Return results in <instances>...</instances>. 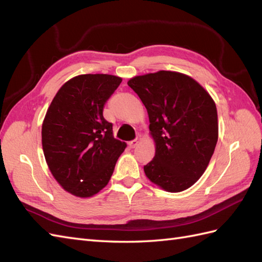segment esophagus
<instances>
[{"label": "esophagus", "instance_id": "34e87169", "mask_svg": "<svg viewBox=\"0 0 262 262\" xmlns=\"http://www.w3.org/2000/svg\"><path fill=\"white\" fill-rule=\"evenodd\" d=\"M141 140H142V139H141V136H138V137H137V139H136V140H133V141H131L129 144H130V146H131V147H136V146L140 143Z\"/></svg>", "mask_w": 262, "mask_h": 262}]
</instances>
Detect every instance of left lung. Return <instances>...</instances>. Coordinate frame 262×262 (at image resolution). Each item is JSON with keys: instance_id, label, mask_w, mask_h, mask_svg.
<instances>
[{"instance_id": "1", "label": "left lung", "mask_w": 262, "mask_h": 262, "mask_svg": "<svg viewBox=\"0 0 262 262\" xmlns=\"http://www.w3.org/2000/svg\"><path fill=\"white\" fill-rule=\"evenodd\" d=\"M128 85L147 110L155 142L146 177L168 192L184 191L203 175L215 149V102L192 77L171 71L136 76Z\"/></svg>"}]
</instances>
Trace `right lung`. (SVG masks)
I'll list each match as a JSON object with an SVG mask.
<instances>
[{
  "label": "right lung",
  "mask_w": 262,
  "mask_h": 262,
  "mask_svg": "<svg viewBox=\"0 0 262 262\" xmlns=\"http://www.w3.org/2000/svg\"><path fill=\"white\" fill-rule=\"evenodd\" d=\"M122 78L82 74L62 85L47 110L41 141L54 179L69 193L90 198L105 188L124 142L114 138L102 116L106 101Z\"/></svg>",
  "instance_id": "right-lung-1"
}]
</instances>
